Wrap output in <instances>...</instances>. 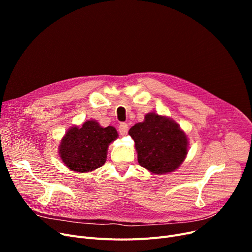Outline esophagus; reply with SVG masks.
Wrapping results in <instances>:
<instances>
[{"instance_id":"esophagus-1","label":"esophagus","mask_w":252,"mask_h":252,"mask_svg":"<svg viewBox=\"0 0 252 252\" xmlns=\"http://www.w3.org/2000/svg\"><path fill=\"white\" fill-rule=\"evenodd\" d=\"M127 130H128V127H127V125L126 124H121L118 126V131L119 134H121L122 136H126L127 134Z\"/></svg>"}]
</instances>
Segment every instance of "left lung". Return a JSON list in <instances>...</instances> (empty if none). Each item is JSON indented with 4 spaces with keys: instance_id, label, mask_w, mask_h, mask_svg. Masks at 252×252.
<instances>
[{
    "instance_id": "1",
    "label": "left lung",
    "mask_w": 252,
    "mask_h": 252,
    "mask_svg": "<svg viewBox=\"0 0 252 252\" xmlns=\"http://www.w3.org/2000/svg\"><path fill=\"white\" fill-rule=\"evenodd\" d=\"M135 141L138 162L151 174H168L178 169L188 153V138L173 119L154 112L128 130Z\"/></svg>"
}]
</instances>
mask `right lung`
Returning <instances> with one entry per match:
<instances>
[{
    "label": "right lung",
    "instance_id": "obj_1",
    "mask_svg": "<svg viewBox=\"0 0 252 252\" xmlns=\"http://www.w3.org/2000/svg\"><path fill=\"white\" fill-rule=\"evenodd\" d=\"M117 137L113 126L102 127L93 119L84 123L82 127L72 126L59 145L61 160L76 173L95 170L105 163L109 144Z\"/></svg>",
    "mask_w": 252,
    "mask_h": 252
}]
</instances>
